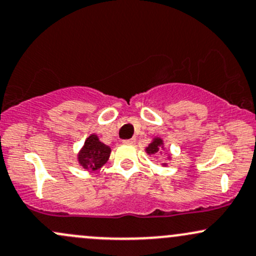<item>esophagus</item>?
I'll use <instances>...</instances> for the list:
<instances>
[{"mask_svg": "<svg viewBox=\"0 0 256 256\" xmlns=\"http://www.w3.org/2000/svg\"><path fill=\"white\" fill-rule=\"evenodd\" d=\"M123 142H124V144H134V142H136V139H126L123 140Z\"/></svg>", "mask_w": 256, "mask_h": 256, "instance_id": "34e87169", "label": "esophagus"}]
</instances>
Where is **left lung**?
I'll use <instances>...</instances> for the list:
<instances>
[{"label":"left lung","instance_id":"8db88e82","mask_svg":"<svg viewBox=\"0 0 256 256\" xmlns=\"http://www.w3.org/2000/svg\"><path fill=\"white\" fill-rule=\"evenodd\" d=\"M161 146H162V140L160 138H155L154 139V142L146 148V152L150 154V155L151 154H156Z\"/></svg>","mask_w":256,"mask_h":256}]
</instances>
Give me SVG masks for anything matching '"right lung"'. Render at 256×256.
<instances>
[{"label":"right lung","instance_id":"obj_1","mask_svg":"<svg viewBox=\"0 0 256 256\" xmlns=\"http://www.w3.org/2000/svg\"><path fill=\"white\" fill-rule=\"evenodd\" d=\"M110 152H111V149L104 142H101L98 136L92 134L89 138L85 140L84 148L79 152V164L85 170L96 171V170L101 168L106 164L110 158Z\"/></svg>","mask_w":256,"mask_h":256}]
</instances>
